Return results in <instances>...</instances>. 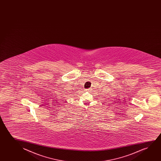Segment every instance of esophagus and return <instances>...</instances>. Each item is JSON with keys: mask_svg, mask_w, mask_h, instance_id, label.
<instances>
[{"mask_svg": "<svg viewBox=\"0 0 161 161\" xmlns=\"http://www.w3.org/2000/svg\"><path fill=\"white\" fill-rule=\"evenodd\" d=\"M7 127H9V125H8V124H7ZM8 129H9V128H8ZM10 130H11V129H10Z\"/></svg>", "mask_w": 161, "mask_h": 161, "instance_id": "1", "label": "esophagus"}]
</instances>
